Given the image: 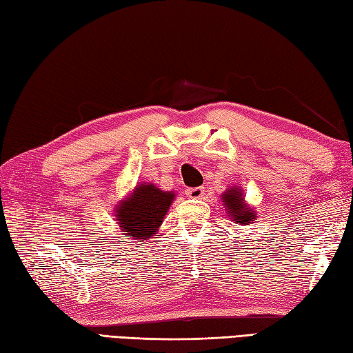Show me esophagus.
<instances>
[{"label": "esophagus", "mask_w": 353, "mask_h": 353, "mask_svg": "<svg viewBox=\"0 0 353 353\" xmlns=\"http://www.w3.org/2000/svg\"><path fill=\"white\" fill-rule=\"evenodd\" d=\"M185 195H188L189 198H201L204 195V188H190L185 190Z\"/></svg>", "instance_id": "esophagus-1"}]
</instances>
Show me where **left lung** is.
<instances>
[{
    "label": "left lung",
    "instance_id": "obj_1",
    "mask_svg": "<svg viewBox=\"0 0 353 353\" xmlns=\"http://www.w3.org/2000/svg\"><path fill=\"white\" fill-rule=\"evenodd\" d=\"M241 196V192H238V189H229L223 195V203L228 208L229 216L234 218L232 221L238 224H249L255 219V212L243 203Z\"/></svg>",
    "mask_w": 353,
    "mask_h": 353
}]
</instances>
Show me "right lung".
Here are the masks:
<instances>
[{"mask_svg": "<svg viewBox=\"0 0 353 353\" xmlns=\"http://www.w3.org/2000/svg\"><path fill=\"white\" fill-rule=\"evenodd\" d=\"M175 195L154 184H139L132 196L118 205L117 218L124 235L143 241L158 230Z\"/></svg>", "mask_w": 353, "mask_h": 353, "instance_id": "right-lung-1", "label": "right lung"}]
</instances>
